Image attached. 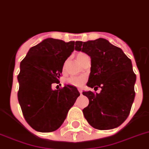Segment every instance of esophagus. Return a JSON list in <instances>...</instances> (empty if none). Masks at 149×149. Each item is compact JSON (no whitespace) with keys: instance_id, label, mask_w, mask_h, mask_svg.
<instances>
[{"instance_id":"obj_1","label":"esophagus","mask_w":149,"mask_h":149,"mask_svg":"<svg viewBox=\"0 0 149 149\" xmlns=\"http://www.w3.org/2000/svg\"><path fill=\"white\" fill-rule=\"evenodd\" d=\"M78 91H79V93L81 94H82V92H83V91H82V90H81V89H80V88H78Z\"/></svg>"}]
</instances>
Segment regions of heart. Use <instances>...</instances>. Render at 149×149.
<instances>
[{
    "label": "heart",
    "mask_w": 149,
    "mask_h": 149,
    "mask_svg": "<svg viewBox=\"0 0 149 149\" xmlns=\"http://www.w3.org/2000/svg\"><path fill=\"white\" fill-rule=\"evenodd\" d=\"M87 56V55L86 53H82V52H80V53H77L76 54V59L78 62L81 63V61L84 59L85 57ZM87 79L86 76L81 75V76H72V77H68L67 79V83L71 85H73V86H77V87H80V86H82L84 84V83L85 82Z\"/></svg>",
    "instance_id": "obj_1"
}]
</instances>
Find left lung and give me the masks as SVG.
<instances>
[{
    "mask_svg": "<svg viewBox=\"0 0 149 149\" xmlns=\"http://www.w3.org/2000/svg\"><path fill=\"white\" fill-rule=\"evenodd\" d=\"M75 49L91 58V68L87 85L100 93L83 92L89 105L83 109L85 118L93 127L111 130L123 124L129 116L135 98L136 74L131 60L120 48L99 38L87 42L76 41Z\"/></svg>",
    "mask_w": 149,
    "mask_h": 149,
    "instance_id": "8db88e82",
    "label": "left lung"
}]
</instances>
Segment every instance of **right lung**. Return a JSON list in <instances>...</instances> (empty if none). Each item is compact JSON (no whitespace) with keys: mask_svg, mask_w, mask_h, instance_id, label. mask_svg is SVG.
Listing matches in <instances>:
<instances>
[{"mask_svg":"<svg viewBox=\"0 0 149 149\" xmlns=\"http://www.w3.org/2000/svg\"><path fill=\"white\" fill-rule=\"evenodd\" d=\"M74 49V41L47 38L29 49L20 63L18 100L25 120L36 131L49 133L59 128L80 96L71 85L52 90Z\"/></svg>","mask_w":149,"mask_h":149,"instance_id":"obj_1","label":"right lung"}]
</instances>
